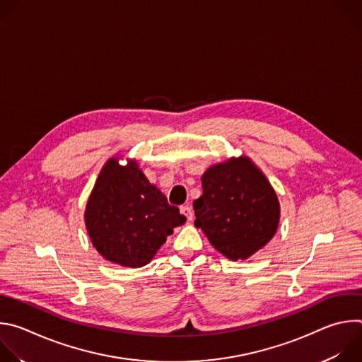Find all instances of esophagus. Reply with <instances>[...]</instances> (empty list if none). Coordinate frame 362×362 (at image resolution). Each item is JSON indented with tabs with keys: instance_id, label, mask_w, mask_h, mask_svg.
I'll return each mask as SVG.
<instances>
[{
	"instance_id": "34e87169",
	"label": "esophagus",
	"mask_w": 362,
	"mask_h": 362,
	"mask_svg": "<svg viewBox=\"0 0 362 362\" xmlns=\"http://www.w3.org/2000/svg\"><path fill=\"white\" fill-rule=\"evenodd\" d=\"M180 214L190 222L193 219V212H192V208L189 204H185V206H180Z\"/></svg>"
}]
</instances>
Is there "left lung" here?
<instances>
[{
  "mask_svg": "<svg viewBox=\"0 0 362 362\" xmlns=\"http://www.w3.org/2000/svg\"><path fill=\"white\" fill-rule=\"evenodd\" d=\"M203 193L193 202L194 226L228 259L245 261L275 236L281 204L264 172L250 158H230L202 175Z\"/></svg>",
  "mask_w": 362,
  "mask_h": 362,
  "instance_id": "left-lung-1",
  "label": "left lung"
}]
</instances>
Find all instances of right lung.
<instances>
[{
    "instance_id": "right-lung-1",
    "label": "right lung",
    "mask_w": 362,
    "mask_h": 362,
    "mask_svg": "<svg viewBox=\"0 0 362 362\" xmlns=\"http://www.w3.org/2000/svg\"><path fill=\"white\" fill-rule=\"evenodd\" d=\"M110 158L88 196L84 222L90 240L106 261L140 268L147 265L173 229L186 218L144 176L136 159L120 165Z\"/></svg>"
}]
</instances>
